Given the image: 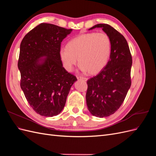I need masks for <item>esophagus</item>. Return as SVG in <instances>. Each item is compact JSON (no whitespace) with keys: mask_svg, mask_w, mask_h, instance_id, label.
<instances>
[{"mask_svg":"<svg viewBox=\"0 0 156 156\" xmlns=\"http://www.w3.org/2000/svg\"><path fill=\"white\" fill-rule=\"evenodd\" d=\"M77 77L78 79H81V80H83V81H87L88 80V79L87 77H81V76H77Z\"/></svg>","mask_w":156,"mask_h":156,"instance_id":"1","label":"esophagus"}]
</instances>
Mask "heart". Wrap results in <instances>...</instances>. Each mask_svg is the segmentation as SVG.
I'll return each instance as SVG.
<instances>
[{"label":"heart","instance_id":"b5f03b06","mask_svg":"<svg viewBox=\"0 0 156 156\" xmlns=\"http://www.w3.org/2000/svg\"><path fill=\"white\" fill-rule=\"evenodd\" d=\"M111 41L105 32H88L71 40L59 50L64 67L72 71L79 60L81 69L90 75L100 73L109 60Z\"/></svg>","mask_w":156,"mask_h":156}]
</instances>
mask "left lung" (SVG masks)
<instances>
[{
	"label": "left lung",
	"instance_id": "8db88e82",
	"mask_svg": "<svg viewBox=\"0 0 156 156\" xmlns=\"http://www.w3.org/2000/svg\"><path fill=\"white\" fill-rule=\"evenodd\" d=\"M102 28L111 41L110 59L106 66L87 81V105L94 116H110L123 103L131 84L132 56L124 36L107 24H98L90 29Z\"/></svg>",
	"mask_w": 156,
	"mask_h": 156
}]
</instances>
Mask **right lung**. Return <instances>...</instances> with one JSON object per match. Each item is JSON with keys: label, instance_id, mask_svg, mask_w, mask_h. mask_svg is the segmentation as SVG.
I'll return each mask as SVG.
<instances>
[{"label": "right lung", "instance_id": "1", "mask_svg": "<svg viewBox=\"0 0 156 156\" xmlns=\"http://www.w3.org/2000/svg\"><path fill=\"white\" fill-rule=\"evenodd\" d=\"M72 30L42 23L28 32L21 43L17 63L20 86L30 107L41 116L58 115L77 81L63 67L59 55L61 42ZM44 56L46 58L40 61Z\"/></svg>", "mask_w": 156, "mask_h": 156}]
</instances>
